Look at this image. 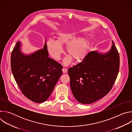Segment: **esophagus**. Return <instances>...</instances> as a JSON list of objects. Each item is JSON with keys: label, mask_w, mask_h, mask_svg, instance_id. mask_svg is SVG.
I'll use <instances>...</instances> for the list:
<instances>
[{"label": "esophagus", "mask_w": 132, "mask_h": 132, "mask_svg": "<svg viewBox=\"0 0 132 132\" xmlns=\"http://www.w3.org/2000/svg\"><path fill=\"white\" fill-rule=\"evenodd\" d=\"M62 70H63V72L64 73H66V72H67V69L65 68H63V69H62Z\"/></svg>", "instance_id": "1"}]
</instances>
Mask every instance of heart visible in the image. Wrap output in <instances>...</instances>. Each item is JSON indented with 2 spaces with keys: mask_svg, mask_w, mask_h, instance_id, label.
Wrapping results in <instances>:
<instances>
[{
  "mask_svg": "<svg viewBox=\"0 0 132 132\" xmlns=\"http://www.w3.org/2000/svg\"><path fill=\"white\" fill-rule=\"evenodd\" d=\"M69 56L65 59L64 64L69 65L72 59L76 62H80L86 57L88 43L85 38H78V35L74 33H64L56 37V40L49 39L46 42V48L52 57L55 60H60L63 53L62 46L66 45Z\"/></svg>",
  "mask_w": 132,
  "mask_h": 132,
  "instance_id": "obj_1",
  "label": "heart"
}]
</instances>
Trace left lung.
Listing matches in <instances>:
<instances>
[{
    "label": "left lung",
    "mask_w": 132,
    "mask_h": 132,
    "mask_svg": "<svg viewBox=\"0 0 132 132\" xmlns=\"http://www.w3.org/2000/svg\"><path fill=\"white\" fill-rule=\"evenodd\" d=\"M119 68V54L113 41L110 50L105 54L89 52L68 70L75 99L80 103L90 104L106 96L116 81Z\"/></svg>",
    "instance_id": "8db88e82"
}]
</instances>
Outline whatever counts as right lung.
Instances as JSON below:
<instances>
[{
  "label": "right lung",
  "mask_w": 132,
  "mask_h": 132,
  "mask_svg": "<svg viewBox=\"0 0 132 132\" xmlns=\"http://www.w3.org/2000/svg\"><path fill=\"white\" fill-rule=\"evenodd\" d=\"M46 42L43 49L26 55L18 42L11 55V68L23 95L36 103L45 101L62 74L63 66L48 57Z\"/></svg>",
  "instance_id": "obj_1"
}]
</instances>
